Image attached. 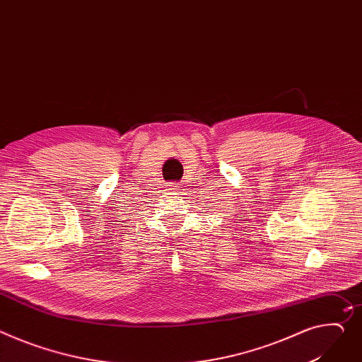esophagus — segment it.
I'll return each instance as SVG.
<instances>
[{
	"instance_id": "1",
	"label": "esophagus",
	"mask_w": 362,
	"mask_h": 362,
	"mask_svg": "<svg viewBox=\"0 0 362 362\" xmlns=\"http://www.w3.org/2000/svg\"><path fill=\"white\" fill-rule=\"evenodd\" d=\"M177 187H178V185H177V184H174V182H171V184H170V185H168V189H177Z\"/></svg>"
}]
</instances>
